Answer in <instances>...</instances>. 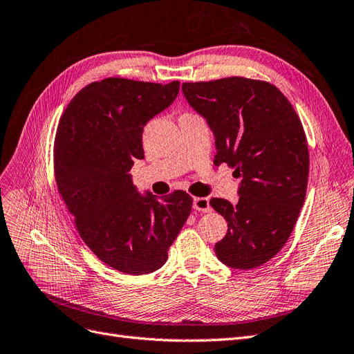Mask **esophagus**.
I'll list each match as a JSON object with an SVG mask.
<instances>
[{
  "instance_id": "34e87169",
  "label": "esophagus",
  "mask_w": 354,
  "mask_h": 354,
  "mask_svg": "<svg viewBox=\"0 0 354 354\" xmlns=\"http://www.w3.org/2000/svg\"><path fill=\"white\" fill-rule=\"evenodd\" d=\"M194 209L202 211V212H209L211 205L208 198H194Z\"/></svg>"
}]
</instances>
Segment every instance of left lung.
I'll return each instance as SVG.
<instances>
[{"label": "left lung", "instance_id": "obj_1", "mask_svg": "<svg viewBox=\"0 0 354 354\" xmlns=\"http://www.w3.org/2000/svg\"><path fill=\"white\" fill-rule=\"evenodd\" d=\"M181 90L216 137L214 164L226 162L242 178L236 205L209 201L227 221L216 254L232 269H254L283 248L303 208L308 178L303 124L266 81L230 77L185 82Z\"/></svg>", "mask_w": 354, "mask_h": 354}]
</instances>
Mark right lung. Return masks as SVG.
Here are the masks:
<instances>
[{"mask_svg":"<svg viewBox=\"0 0 354 354\" xmlns=\"http://www.w3.org/2000/svg\"><path fill=\"white\" fill-rule=\"evenodd\" d=\"M180 82L106 78L84 87L63 112L55 142L59 194L82 241L127 274L162 267L192 209V196L138 194L130 169L143 159V127L177 97Z\"/></svg>","mask_w":354,"mask_h":354,"instance_id":"add662e5","label":"right lung"}]
</instances>
